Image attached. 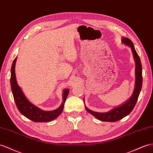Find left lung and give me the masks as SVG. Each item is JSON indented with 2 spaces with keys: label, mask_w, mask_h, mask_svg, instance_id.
<instances>
[{
  "label": "left lung",
  "mask_w": 153,
  "mask_h": 153,
  "mask_svg": "<svg viewBox=\"0 0 153 153\" xmlns=\"http://www.w3.org/2000/svg\"><path fill=\"white\" fill-rule=\"evenodd\" d=\"M122 42L123 44L128 46L132 50L133 57L136 63V81H135V87L134 92L132 96L127 101H125L123 104L120 105L112 109L107 112H97L90 110L87 107H85V109L90 114H91L97 119L103 121H109V122H114V121H118L123 118L130 114L131 112L133 110L136 101L138 100V96L142 89V67L141 64L140 57L135 50L134 45L132 42L128 38L123 37Z\"/></svg>",
  "instance_id": "1"
}]
</instances>
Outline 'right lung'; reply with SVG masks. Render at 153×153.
Listing matches in <instances>:
<instances>
[{"mask_svg":"<svg viewBox=\"0 0 153 153\" xmlns=\"http://www.w3.org/2000/svg\"><path fill=\"white\" fill-rule=\"evenodd\" d=\"M17 57L13 60L11 68L10 83L11 88L12 91L13 98L18 110L21 114L35 122H48L53 120L59 116L64 108L65 101L69 93V89L66 88L62 92V102L61 106L56 110L45 111L35 106L26 99L21 88L19 87L15 76V67Z\"/></svg>","mask_w":153,"mask_h":153,"instance_id":"1","label":"right lung"}]
</instances>
